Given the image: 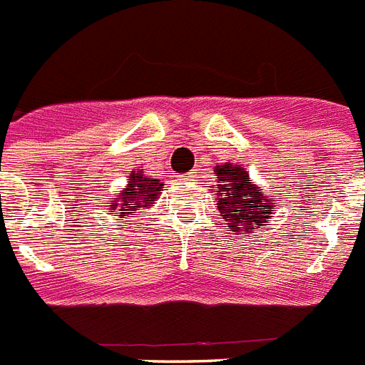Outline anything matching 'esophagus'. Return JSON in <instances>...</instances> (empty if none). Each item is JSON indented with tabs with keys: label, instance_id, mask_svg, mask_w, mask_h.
Wrapping results in <instances>:
<instances>
[{
	"label": "esophagus",
	"instance_id": "obj_1",
	"mask_svg": "<svg viewBox=\"0 0 365 365\" xmlns=\"http://www.w3.org/2000/svg\"><path fill=\"white\" fill-rule=\"evenodd\" d=\"M190 179H194V175H186V177H182V179H180V180H190Z\"/></svg>",
	"mask_w": 365,
	"mask_h": 365
}]
</instances>
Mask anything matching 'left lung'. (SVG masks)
I'll return each instance as SVG.
<instances>
[{"label":"left lung","mask_w":365,"mask_h":365,"mask_svg":"<svg viewBox=\"0 0 365 365\" xmlns=\"http://www.w3.org/2000/svg\"><path fill=\"white\" fill-rule=\"evenodd\" d=\"M215 182L211 190L217 196V209L226 220V228L239 239H245L256 230L269 226V218L279 207V197L267 196L250 180L249 171L239 164H226L215 168Z\"/></svg>","instance_id":"left-lung-1"}]
</instances>
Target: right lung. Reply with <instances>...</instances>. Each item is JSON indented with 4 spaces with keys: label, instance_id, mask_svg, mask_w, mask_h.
Here are the masks:
<instances>
[{
    "label": "right lung",
    "instance_id": "obj_1",
    "mask_svg": "<svg viewBox=\"0 0 365 365\" xmlns=\"http://www.w3.org/2000/svg\"><path fill=\"white\" fill-rule=\"evenodd\" d=\"M126 182L128 185L118 190V194L109 197V205H107V212L118 222H126L124 218L130 217L132 212L153 205L164 190V182L147 177L143 173V169H133L132 173L128 175Z\"/></svg>",
    "mask_w": 365,
    "mask_h": 365
}]
</instances>
